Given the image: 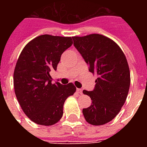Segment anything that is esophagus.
<instances>
[{
	"instance_id": "esophagus-1",
	"label": "esophagus",
	"mask_w": 147,
	"mask_h": 147,
	"mask_svg": "<svg viewBox=\"0 0 147 147\" xmlns=\"http://www.w3.org/2000/svg\"><path fill=\"white\" fill-rule=\"evenodd\" d=\"M76 91H77V93H78V94H82V92H83V91H82V90H81V89H77Z\"/></svg>"
}]
</instances>
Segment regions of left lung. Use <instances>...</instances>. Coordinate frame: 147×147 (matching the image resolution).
Wrapping results in <instances>:
<instances>
[{"mask_svg":"<svg viewBox=\"0 0 147 147\" xmlns=\"http://www.w3.org/2000/svg\"><path fill=\"white\" fill-rule=\"evenodd\" d=\"M74 45L82 55L89 71L97 75L95 87L83 93L92 100L83 109L90 124L99 126L113 120L125 103L131 77L126 57L113 40L99 34L72 37Z\"/></svg>","mask_w":147,"mask_h":147,"instance_id":"8db88e82","label":"left lung"}]
</instances>
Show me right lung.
Masks as SVG:
<instances>
[{"label": "right lung", "instance_id": "add662e5", "mask_svg": "<svg viewBox=\"0 0 147 147\" xmlns=\"http://www.w3.org/2000/svg\"><path fill=\"white\" fill-rule=\"evenodd\" d=\"M71 37L43 34L23 49L13 74L15 94L27 117L37 124L50 126L63 116L65 100L73 95V83H52L61 54L72 45Z\"/></svg>", "mask_w": 147, "mask_h": 147}]
</instances>
